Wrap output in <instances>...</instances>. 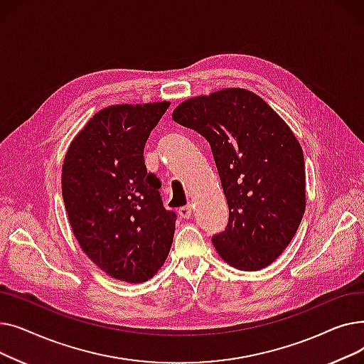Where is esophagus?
I'll list each match as a JSON object with an SVG mask.
<instances>
[{
  "instance_id": "esophagus-1",
  "label": "esophagus",
  "mask_w": 364,
  "mask_h": 364,
  "mask_svg": "<svg viewBox=\"0 0 364 364\" xmlns=\"http://www.w3.org/2000/svg\"><path fill=\"white\" fill-rule=\"evenodd\" d=\"M178 215H180L181 218H190V217H192V206L187 205V206L180 208V209H178Z\"/></svg>"
}]
</instances>
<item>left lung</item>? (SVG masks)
I'll return each instance as SVG.
<instances>
[{
  "mask_svg": "<svg viewBox=\"0 0 364 364\" xmlns=\"http://www.w3.org/2000/svg\"><path fill=\"white\" fill-rule=\"evenodd\" d=\"M172 119L211 146L228 205L225 230L213 236L220 257L245 272L270 265L305 211L304 153L292 129L245 88L188 99Z\"/></svg>",
  "mask_w": 364,
  "mask_h": 364,
  "instance_id": "left-lung-1",
  "label": "left lung"
}]
</instances>
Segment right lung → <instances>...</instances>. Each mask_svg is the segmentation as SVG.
I'll return each mask as SVG.
<instances>
[{
	"instance_id": "obj_1",
	"label": "right lung",
	"mask_w": 364,
	"mask_h": 364,
	"mask_svg": "<svg viewBox=\"0 0 364 364\" xmlns=\"http://www.w3.org/2000/svg\"><path fill=\"white\" fill-rule=\"evenodd\" d=\"M169 102L102 109L76 134L62 169L72 232L87 257L113 279L141 283L164 265L177 215L164 208L161 181L144 146Z\"/></svg>"
}]
</instances>
